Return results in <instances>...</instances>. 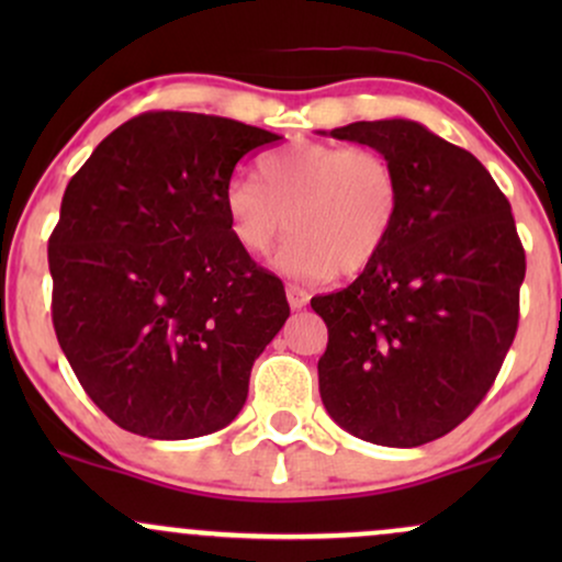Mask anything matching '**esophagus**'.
Instances as JSON below:
<instances>
[{"instance_id":"1","label":"esophagus","mask_w":562,"mask_h":562,"mask_svg":"<svg viewBox=\"0 0 562 562\" xmlns=\"http://www.w3.org/2000/svg\"><path fill=\"white\" fill-rule=\"evenodd\" d=\"M285 293H288V303H290V306H293V308H303V306H306V303H308V293H306V290H301V288H295V285H288Z\"/></svg>"}]
</instances>
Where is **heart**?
<instances>
[{"mask_svg":"<svg viewBox=\"0 0 562 562\" xmlns=\"http://www.w3.org/2000/svg\"><path fill=\"white\" fill-rule=\"evenodd\" d=\"M402 177L383 153L338 142H293L259 160V182L235 177L224 192L229 229L245 254L282 248L295 280L357 274L378 259L402 216Z\"/></svg>","mask_w":562,"mask_h":562,"instance_id":"1","label":"heart"}]
</instances>
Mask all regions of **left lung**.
<instances>
[{"label":"left lung","mask_w":562,"mask_h":562,"mask_svg":"<svg viewBox=\"0 0 562 562\" xmlns=\"http://www.w3.org/2000/svg\"><path fill=\"white\" fill-rule=\"evenodd\" d=\"M330 137L383 153L404 198L378 259L312 299L327 325L322 404L362 441L423 447L492 389L518 330L524 245L481 160L417 121H357Z\"/></svg>","instance_id":"1"}]
</instances>
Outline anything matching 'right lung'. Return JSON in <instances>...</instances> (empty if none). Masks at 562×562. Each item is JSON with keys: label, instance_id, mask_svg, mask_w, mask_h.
Returning <instances> with one entry per match:
<instances>
[{"label": "right lung", "instance_id": "add662e5", "mask_svg": "<svg viewBox=\"0 0 562 562\" xmlns=\"http://www.w3.org/2000/svg\"><path fill=\"white\" fill-rule=\"evenodd\" d=\"M277 139L222 115L142 113L68 182L47 250L57 344L128 434L229 425L290 317L282 280L237 245L224 209L237 160Z\"/></svg>", "mask_w": 562, "mask_h": 562}]
</instances>
